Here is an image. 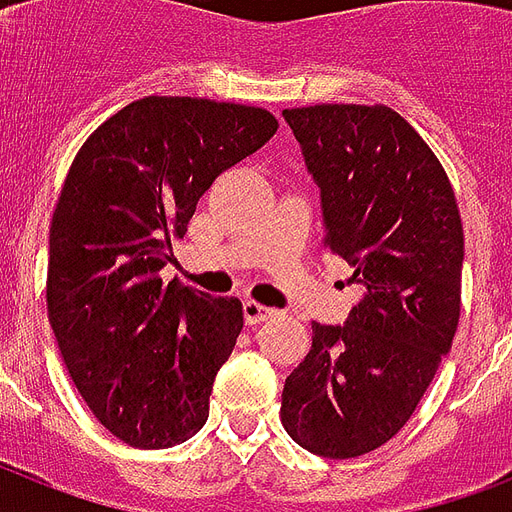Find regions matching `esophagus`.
Instances as JSON below:
<instances>
[{"label":"esophagus","mask_w":512,"mask_h":512,"mask_svg":"<svg viewBox=\"0 0 512 512\" xmlns=\"http://www.w3.org/2000/svg\"><path fill=\"white\" fill-rule=\"evenodd\" d=\"M273 316H276V311L268 308V305L255 303V300H244V321H247L249 327H255V324H260V321L273 319Z\"/></svg>","instance_id":"34e87169"}]
</instances>
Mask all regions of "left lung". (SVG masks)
Segmentation results:
<instances>
[{
    "label": "left lung",
    "instance_id": "1",
    "mask_svg": "<svg viewBox=\"0 0 512 512\" xmlns=\"http://www.w3.org/2000/svg\"><path fill=\"white\" fill-rule=\"evenodd\" d=\"M321 191L324 247L361 289L345 324L313 345L281 393V422L308 452L348 460L396 436L452 350L465 239L444 167L388 106L287 108Z\"/></svg>",
    "mask_w": 512,
    "mask_h": 512
}]
</instances>
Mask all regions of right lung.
Returning a JSON list of instances; mask_svg holds the SVG:
<instances>
[{"label": "right lung", "instance_id": "1", "mask_svg": "<svg viewBox=\"0 0 512 512\" xmlns=\"http://www.w3.org/2000/svg\"><path fill=\"white\" fill-rule=\"evenodd\" d=\"M276 130L263 108L151 95L100 124L68 170L47 313L76 390L124 444L167 449L207 422L244 313L236 297L164 284L162 268L215 177Z\"/></svg>", "mask_w": 512, "mask_h": 512}]
</instances>
